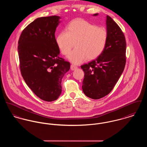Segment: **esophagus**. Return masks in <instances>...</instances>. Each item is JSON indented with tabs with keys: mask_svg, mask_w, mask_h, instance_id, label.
<instances>
[{
	"mask_svg": "<svg viewBox=\"0 0 147 147\" xmlns=\"http://www.w3.org/2000/svg\"><path fill=\"white\" fill-rule=\"evenodd\" d=\"M77 68H78L77 66H75V65H71V70L74 71V70L76 69Z\"/></svg>",
	"mask_w": 147,
	"mask_h": 147,
	"instance_id": "obj_1",
	"label": "esophagus"
}]
</instances>
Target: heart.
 I'll return each mask as SVG.
<instances>
[{"instance_id":"heart-1","label":"heart","mask_w":147,"mask_h":147,"mask_svg":"<svg viewBox=\"0 0 147 147\" xmlns=\"http://www.w3.org/2000/svg\"><path fill=\"white\" fill-rule=\"evenodd\" d=\"M108 34L103 27L81 19L71 21L67 31H61L56 38V42L61 53L67 55L75 44L74 49L68 55L74 64H80L87 58L94 59L103 53L107 44Z\"/></svg>"}]
</instances>
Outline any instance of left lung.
I'll use <instances>...</instances> for the list:
<instances>
[{
	"label": "left lung",
	"instance_id": "1",
	"mask_svg": "<svg viewBox=\"0 0 147 147\" xmlns=\"http://www.w3.org/2000/svg\"><path fill=\"white\" fill-rule=\"evenodd\" d=\"M106 27L108 39L103 53L96 59L81 66L85 73L82 91L93 99L102 98L112 90L126 64V44L123 32L108 15Z\"/></svg>",
	"mask_w": 147,
	"mask_h": 147
}]
</instances>
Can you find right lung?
Returning a JSON list of instances; mask_svg holds the SVG:
<instances>
[{
	"mask_svg": "<svg viewBox=\"0 0 147 147\" xmlns=\"http://www.w3.org/2000/svg\"><path fill=\"white\" fill-rule=\"evenodd\" d=\"M57 16L36 18L22 31L18 53L21 75L27 86L41 99L57 100L62 92V79L70 63L59 57L55 32Z\"/></svg>",
	"mask_w": 147,
	"mask_h": 147,
	"instance_id": "1",
	"label": "right lung"
}]
</instances>
